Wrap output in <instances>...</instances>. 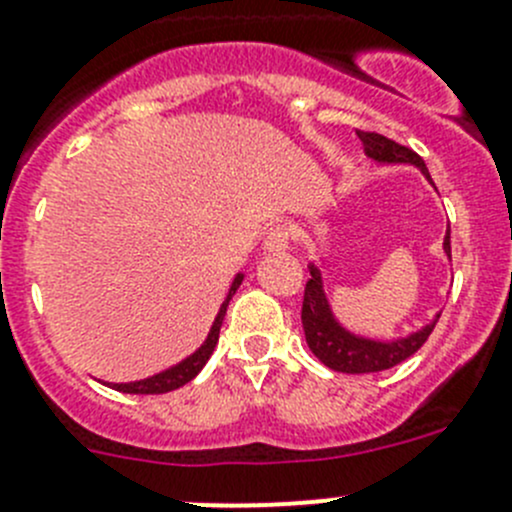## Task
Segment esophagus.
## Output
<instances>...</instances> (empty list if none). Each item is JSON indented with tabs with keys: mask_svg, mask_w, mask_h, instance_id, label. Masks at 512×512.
Returning <instances> with one entry per match:
<instances>
[{
	"mask_svg": "<svg viewBox=\"0 0 512 512\" xmlns=\"http://www.w3.org/2000/svg\"><path fill=\"white\" fill-rule=\"evenodd\" d=\"M289 228L286 226H274L269 228V233H266V251H284V248H289Z\"/></svg>",
	"mask_w": 512,
	"mask_h": 512,
	"instance_id": "34e87169",
	"label": "esophagus"
}]
</instances>
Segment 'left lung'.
Wrapping results in <instances>:
<instances>
[{"label": "left lung", "instance_id": "1", "mask_svg": "<svg viewBox=\"0 0 512 512\" xmlns=\"http://www.w3.org/2000/svg\"><path fill=\"white\" fill-rule=\"evenodd\" d=\"M359 140L364 145V153L369 158L379 160V163H412L422 170V173L430 178L427 173V165L420 155L412 148L394 143V140L384 138L379 133H367V130H357ZM445 251L452 259L450 248V228H447L445 236ZM440 319V316H437ZM437 319L432 324H427L425 329L415 332L407 339H397V342H369V339L354 337V334L344 332L342 326L334 321L329 304L324 299V291H321V276L319 271L311 266V279L304 286V301H301V324H304L306 344L314 352V357L321 364H326L334 372L344 374H369V372H384V369H392L397 364H402L405 359H410L422 344L430 339L432 329H435Z\"/></svg>", "mask_w": 512, "mask_h": 512}]
</instances>
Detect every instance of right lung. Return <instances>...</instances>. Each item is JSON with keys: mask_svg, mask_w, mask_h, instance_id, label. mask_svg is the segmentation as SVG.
Wrapping results in <instances>:
<instances>
[{"mask_svg": "<svg viewBox=\"0 0 512 512\" xmlns=\"http://www.w3.org/2000/svg\"><path fill=\"white\" fill-rule=\"evenodd\" d=\"M243 276L238 274L236 281H233L231 291H228V299L223 301L221 311H218L216 321H213L211 326V334H208L206 344H203L201 349H198L196 354H191V357L186 359V362H180L178 367L168 369V372L163 374H155V377L150 379H143V382H130V384H113V389H120V392H128V394H163V392H173V389L183 387V384L191 382L193 377H196L198 372H201L203 367H206V362L211 359L213 349H216V342H218V332H221V324H223V316H226V306L228 301H231V296L236 294V289L241 286Z\"/></svg>", "mask_w": 512, "mask_h": 512, "instance_id": "obj_1", "label": "right lung"}]
</instances>
